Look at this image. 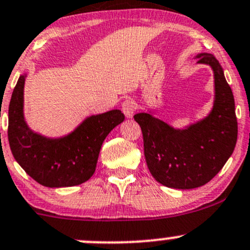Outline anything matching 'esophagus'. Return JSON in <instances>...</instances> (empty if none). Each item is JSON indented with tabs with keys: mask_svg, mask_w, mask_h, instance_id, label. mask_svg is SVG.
<instances>
[{
	"mask_svg": "<svg viewBox=\"0 0 250 250\" xmlns=\"http://www.w3.org/2000/svg\"><path fill=\"white\" fill-rule=\"evenodd\" d=\"M135 109H137V105H135V103L133 102V100L128 99V100H125V102H123L122 111L127 118L133 117V115H134V112H135Z\"/></svg>",
	"mask_w": 250,
	"mask_h": 250,
	"instance_id": "obj_1",
	"label": "esophagus"
}]
</instances>
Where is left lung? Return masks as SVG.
<instances>
[{
    "label": "left lung",
    "mask_w": 250,
    "mask_h": 250,
    "mask_svg": "<svg viewBox=\"0 0 250 250\" xmlns=\"http://www.w3.org/2000/svg\"><path fill=\"white\" fill-rule=\"evenodd\" d=\"M214 75L210 112L184 128H174L151 111L134 115L144 138L147 168L167 188L190 190L203 186L221 170L237 143V118L232 90L213 54L196 55Z\"/></svg>",
    "instance_id": "left-lung-1"
}]
</instances>
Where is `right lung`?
I'll use <instances>...</instances> for the list:
<instances>
[{
  "label": "right lung",
  "instance_id": "1",
  "mask_svg": "<svg viewBox=\"0 0 250 250\" xmlns=\"http://www.w3.org/2000/svg\"><path fill=\"white\" fill-rule=\"evenodd\" d=\"M20 75L8 109V141L20 167L46 188H69L89 180L107 134L125 121L120 110L85 117L66 135L49 138L35 132L25 121L24 85Z\"/></svg>",
  "mask_w": 250,
  "mask_h": 250
}]
</instances>
